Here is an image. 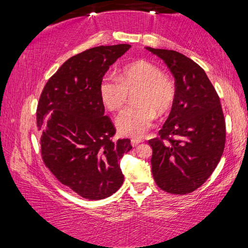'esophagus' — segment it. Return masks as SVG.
I'll list each match as a JSON object with an SVG mask.
<instances>
[{"mask_svg":"<svg viewBox=\"0 0 248 248\" xmlns=\"http://www.w3.org/2000/svg\"><path fill=\"white\" fill-rule=\"evenodd\" d=\"M141 142H143V140H140V139H132V140H131V145H132V146H137L138 144H140Z\"/></svg>","mask_w":248,"mask_h":248,"instance_id":"34e87169","label":"esophagus"}]
</instances>
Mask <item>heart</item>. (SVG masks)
<instances>
[{"label":"heart","mask_w":248,"mask_h":248,"mask_svg":"<svg viewBox=\"0 0 248 248\" xmlns=\"http://www.w3.org/2000/svg\"><path fill=\"white\" fill-rule=\"evenodd\" d=\"M133 90H137L133 94L137 104L117 117L116 127L123 136L142 138L153 125L156 112L163 115L173 106L176 87L169 75L143 60L124 66L119 77L105 75L99 84L100 98L110 111L123 108Z\"/></svg>","instance_id":"1"}]
</instances>
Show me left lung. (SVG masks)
I'll use <instances>...</instances> for the list:
<instances>
[{"instance_id":"obj_1","label":"left lung","mask_w":248,"mask_h":248,"mask_svg":"<svg viewBox=\"0 0 248 248\" xmlns=\"http://www.w3.org/2000/svg\"><path fill=\"white\" fill-rule=\"evenodd\" d=\"M146 50L161 58L175 78L176 97L152 146V174L161 189L185 195L216 170L225 144L220 98L200 65L174 50Z\"/></svg>"}]
</instances>
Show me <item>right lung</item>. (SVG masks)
Listing matches in <instances>:
<instances>
[{
	"instance_id": "obj_1",
	"label": "right lung",
	"mask_w": 248,
	"mask_h": 248,
	"mask_svg": "<svg viewBox=\"0 0 248 248\" xmlns=\"http://www.w3.org/2000/svg\"><path fill=\"white\" fill-rule=\"evenodd\" d=\"M131 46H99L66 60L44 87L37 107L41 155L57 179L83 198L105 199L124 183L119 161L132 149L116 132L99 95L109 66Z\"/></svg>"
}]
</instances>
